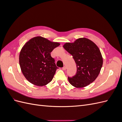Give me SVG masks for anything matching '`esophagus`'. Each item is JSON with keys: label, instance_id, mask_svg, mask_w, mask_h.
Instances as JSON below:
<instances>
[{"label": "esophagus", "instance_id": "1", "mask_svg": "<svg viewBox=\"0 0 122 122\" xmlns=\"http://www.w3.org/2000/svg\"><path fill=\"white\" fill-rule=\"evenodd\" d=\"M66 69H67V68H66V67H65V66H64V67H62V69L63 70H64V71L66 70Z\"/></svg>", "mask_w": 122, "mask_h": 122}]
</instances>
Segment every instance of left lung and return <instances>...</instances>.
<instances>
[{"label":"left lung","instance_id":"8db88e82","mask_svg":"<svg viewBox=\"0 0 122 122\" xmlns=\"http://www.w3.org/2000/svg\"><path fill=\"white\" fill-rule=\"evenodd\" d=\"M63 47L74 60L77 72L68 77L72 86L77 88L86 86L97 78L103 65V58L99 48L91 40L86 38L77 39L73 43H66Z\"/></svg>","mask_w":122,"mask_h":122}]
</instances>
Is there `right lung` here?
Segmentation results:
<instances>
[{"label": "right lung", "mask_w": 122, "mask_h": 122, "mask_svg": "<svg viewBox=\"0 0 122 122\" xmlns=\"http://www.w3.org/2000/svg\"><path fill=\"white\" fill-rule=\"evenodd\" d=\"M60 45L40 36L31 39L24 44L19 54V64L23 75L29 82L42 86L51 81L58 68L50 53Z\"/></svg>", "instance_id": "obj_1"}]
</instances>
